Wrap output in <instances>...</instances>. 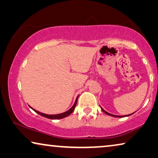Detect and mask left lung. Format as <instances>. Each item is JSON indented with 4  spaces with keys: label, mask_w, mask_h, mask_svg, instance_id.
Returning <instances> with one entry per match:
<instances>
[{
    "label": "left lung",
    "mask_w": 158,
    "mask_h": 158,
    "mask_svg": "<svg viewBox=\"0 0 158 158\" xmlns=\"http://www.w3.org/2000/svg\"><path fill=\"white\" fill-rule=\"evenodd\" d=\"M101 110H102L103 112H104L105 114H108V115H109V116H114V117H125V116H130V115H131V114H134V113H132V114H129V115H125V116H116V115H114V114H110V113H108L107 111H106L105 110H103L101 107Z\"/></svg>",
    "instance_id": "left-lung-1"
}]
</instances>
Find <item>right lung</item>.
I'll list each match as a JSON object with an SVG mask.
<instances>
[{
    "mask_svg": "<svg viewBox=\"0 0 158 158\" xmlns=\"http://www.w3.org/2000/svg\"><path fill=\"white\" fill-rule=\"evenodd\" d=\"M77 98H78V96L77 97L76 100H75V102L74 103V105L73 106L72 108L68 110V111H67L65 112H64V113H62V114H54V115H49V114H43L42 112H40L38 111H36V110L34 109L33 108H31L32 109L34 110V111L36 112V113H37L38 114H40V115L44 116L45 118H50V119H60V118H63L64 117H66V116H68L71 114L73 112V111L75 110V108L76 106V104H77Z\"/></svg>",
    "mask_w": 158,
    "mask_h": 158,
    "instance_id": "right-lung-1",
    "label": "right lung"
}]
</instances>
